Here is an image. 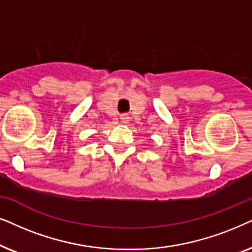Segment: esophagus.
Returning <instances> with one entry per match:
<instances>
[{"instance_id":"1","label":"esophagus","mask_w":252,"mask_h":252,"mask_svg":"<svg viewBox=\"0 0 252 252\" xmlns=\"http://www.w3.org/2000/svg\"><path fill=\"white\" fill-rule=\"evenodd\" d=\"M121 121H122V123H128L129 122V115H126V114H123V115H121Z\"/></svg>"}]
</instances>
